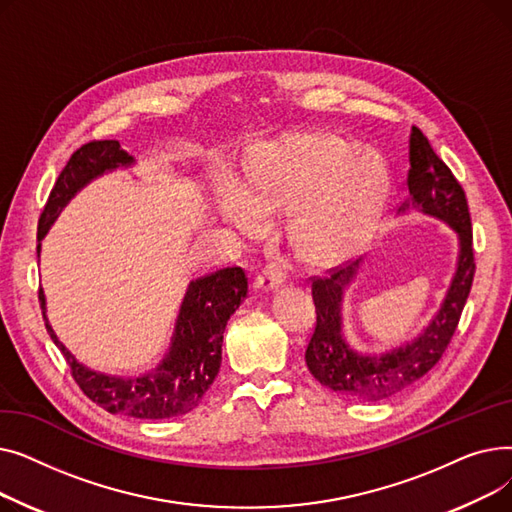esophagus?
<instances>
[{"label":"esophagus","mask_w":512,"mask_h":512,"mask_svg":"<svg viewBox=\"0 0 512 512\" xmlns=\"http://www.w3.org/2000/svg\"><path fill=\"white\" fill-rule=\"evenodd\" d=\"M284 280H286V274L280 270L278 265H267V267H263L261 274L255 278V288L270 292V290L278 288Z\"/></svg>","instance_id":"34e87169"}]
</instances>
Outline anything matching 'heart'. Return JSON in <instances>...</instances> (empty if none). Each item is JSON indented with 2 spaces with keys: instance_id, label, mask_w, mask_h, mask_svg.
<instances>
[{
  "instance_id": "b5f03b06",
  "label": "heart",
  "mask_w": 512,
  "mask_h": 512,
  "mask_svg": "<svg viewBox=\"0 0 512 512\" xmlns=\"http://www.w3.org/2000/svg\"><path fill=\"white\" fill-rule=\"evenodd\" d=\"M388 199L390 172L378 153L353 149L328 130H307L257 143L242 159L236 193L222 195L220 213L245 234L259 230V215L286 213L294 257L332 267L369 245Z\"/></svg>"
}]
</instances>
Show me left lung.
<instances>
[{
    "label": "left lung",
    "mask_w": 512,
    "mask_h": 512,
    "mask_svg": "<svg viewBox=\"0 0 512 512\" xmlns=\"http://www.w3.org/2000/svg\"><path fill=\"white\" fill-rule=\"evenodd\" d=\"M409 161V199L398 213L415 209L448 224L459 238V257L446 297L429 324L413 340L380 355L357 353L342 332L344 290L357 280L365 259L311 282L317 321L305 351L307 367L321 386L355 400H386L432 371L459 326L473 284V232L465 191L417 126L411 130Z\"/></svg>",
    "instance_id": "8db88e82"
}]
</instances>
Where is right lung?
Masks as SVG:
<instances>
[{
  "label": "right lung",
  "mask_w": 512,
  "mask_h": 512,
  "mask_svg": "<svg viewBox=\"0 0 512 512\" xmlns=\"http://www.w3.org/2000/svg\"><path fill=\"white\" fill-rule=\"evenodd\" d=\"M130 166H134V157L128 155L118 141H93L74 151L53 184L41 213L37 257L41 255V240L78 191L107 172ZM247 294L249 278L240 267H224V270L193 280L186 288L164 359L149 371L126 375V378L95 371L76 361L49 326L43 288L39 290V301L51 340L66 357L80 390L95 405L107 413L134 419H170L193 411L213 384L222 365L226 324L247 299Z\"/></svg>",
  "instance_id": "1"
}]
</instances>
